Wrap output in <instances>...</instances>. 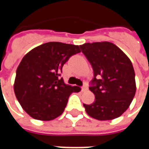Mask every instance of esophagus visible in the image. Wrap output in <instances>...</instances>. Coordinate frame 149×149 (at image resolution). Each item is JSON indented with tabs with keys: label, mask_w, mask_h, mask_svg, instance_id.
Listing matches in <instances>:
<instances>
[{
	"label": "esophagus",
	"mask_w": 149,
	"mask_h": 149,
	"mask_svg": "<svg viewBox=\"0 0 149 149\" xmlns=\"http://www.w3.org/2000/svg\"><path fill=\"white\" fill-rule=\"evenodd\" d=\"M88 90V85L87 84H84V86L81 88V91L82 92H85V91Z\"/></svg>",
	"instance_id": "obj_1"
}]
</instances>
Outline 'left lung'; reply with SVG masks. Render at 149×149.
<instances>
[{"label": "left lung", "instance_id": "obj_1", "mask_svg": "<svg viewBox=\"0 0 149 149\" xmlns=\"http://www.w3.org/2000/svg\"><path fill=\"white\" fill-rule=\"evenodd\" d=\"M93 69L89 87L95 101L85 111L99 120L117 118L128 109L136 93L135 72L130 59L121 49L108 41L80 45Z\"/></svg>", "mask_w": 149, "mask_h": 149}]
</instances>
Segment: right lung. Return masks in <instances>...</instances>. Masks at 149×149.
<instances>
[{
  "instance_id": "1",
  "label": "right lung",
  "mask_w": 149,
  "mask_h": 149,
  "mask_svg": "<svg viewBox=\"0 0 149 149\" xmlns=\"http://www.w3.org/2000/svg\"><path fill=\"white\" fill-rule=\"evenodd\" d=\"M81 52L79 46L61 42L45 43L32 49L17 69L14 93L31 117L48 121L64 112L68 97L81 88L65 84L62 67L70 56Z\"/></svg>"
}]
</instances>
